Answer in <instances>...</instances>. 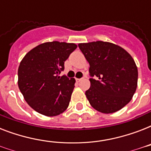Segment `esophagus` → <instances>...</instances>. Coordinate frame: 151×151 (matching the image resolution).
<instances>
[{"label":"esophagus","mask_w":151,"mask_h":151,"mask_svg":"<svg viewBox=\"0 0 151 151\" xmlns=\"http://www.w3.org/2000/svg\"><path fill=\"white\" fill-rule=\"evenodd\" d=\"M81 79H82V78H76V81L79 82V81H81Z\"/></svg>","instance_id":"esophagus-1"}]
</instances>
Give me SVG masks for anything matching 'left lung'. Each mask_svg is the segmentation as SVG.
Listing matches in <instances>:
<instances>
[{
	"label": "left lung",
	"mask_w": 151,
	"mask_h": 151,
	"mask_svg": "<svg viewBox=\"0 0 151 151\" xmlns=\"http://www.w3.org/2000/svg\"><path fill=\"white\" fill-rule=\"evenodd\" d=\"M78 47L90 65L91 87L85 95L91 106L104 114L121 110L137 88L138 70L132 57L110 42L81 43Z\"/></svg>",
	"instance_id": "obj_1"
}]
</instances>
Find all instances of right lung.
Here are the masks:
<instances>
[{
  "label": "right lung",
  "mask_w": 151,
  "mask_h": 151,
  "mask_svg": "<svg viewBox=\"0 0 151 151\" xmlns=\"http://www.w3.org/2000/svg\"><path fill=\"white\" fill-rule=\"evenodd\" d=\"M76 48L73 43L46 42L29 51L20 63V92L29 106L39 114L56 116L68 107L75 80L59 74L64 70V62Z\"/></svg>",
  "instance_id": "1"
}]
</instances>
